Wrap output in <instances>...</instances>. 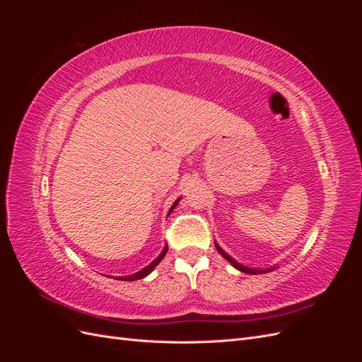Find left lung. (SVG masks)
Instances as JSON below:
<instances>
[{"label":"left lung","instance_id":"obj_1","mask_svg":"<svg viewBox=\"0 0 362 362\" xmlns=\"http://www.w3.org/2000/svg\"><path fill=\"white\" fill-rule=\"evenodd\" d=\"M214 245H216V249H217V252L218 254H221L229 264H231L233 267H235L237 270H240V272H243V273H247V275H259V273H269V272H272V270H275L273 267H269V269H250V267H247V266H243V264H240L238 261H235L231 255H228L226 252L218 246L216 242H214Z\"/></svg>","mask_w":362,"mask_h":362}]
</instances>
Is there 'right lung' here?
<instances>
[{"label": "right lung", "mask_w": 362, "mask_h": 362, "mask_svg": "<svg viewBox=\"0 0 362 362\" xmlns=\"http://www.w3.org/2000/svg\"><path fill=\"white\" fill-rule=\"evenodd\" d=\"M181 201V198H178L177 201H175L173 204H172V206H170V210H169V213H168V216L173 211V208L175 206H177L178 205V202ZM168 254V245L166 246H164L163 247V250H161V254L154 259V261H152V262H149V264L146 266V267H144V269H141V270H139V272H136V273H133V275H128V276H124V278H116V279H119V281H137V279H141V278H145V276H148L149 275V273L152 272V270H154L157 266H158V262L164 258V255H166Z\"/></svg>", "instance_id": "add662e5"}]
</instances>
